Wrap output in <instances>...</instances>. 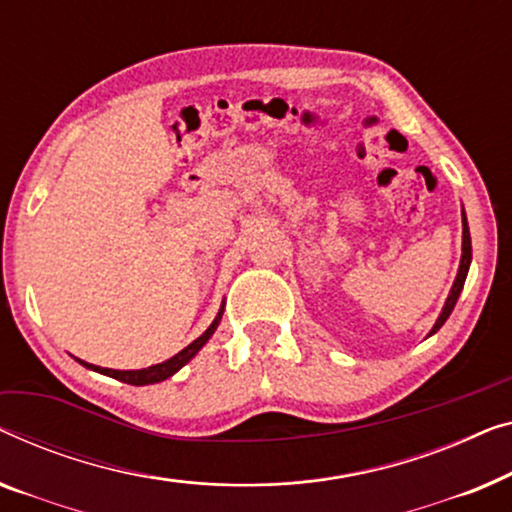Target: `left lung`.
<instances>
[{"mask_svg": "<svg viewBox=\"0 0 512 512\" xmlns=\"http://www.w3.org/2000/svg\"><path fill=\"white\" fill-rule=\"evenodd\" d=\"M469 266H471V232H469V222H466V213L462 208V259H459V269H457L455 283H452V287H450V294H448V299H445L443 311L436 318L434 327H431V331H429V336H434L436 331L445 325V320L450 318L452 308H455L459 294H462V290H464L466 276H469Z\"/></svg>", "mask_w": 512, "mask_h": 512, "instance_id": "8db88e82", "label": "left lung"}]
</instances>
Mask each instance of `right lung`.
<instances>
[{"label": "right lung", "mask_w": 512, "mask_h": 512, "mask_svg": "<svg viewBox=\"0 0 512 512\" xmlns=\"http://www.w3.org/2000/svg\"><path fill=\"white\" fill-rule=\"evenodd\" d=\"M222 313H225V304L220 306V311H218V315H215V320L211 322V327H208L204 334H201L199 338H194V341L187 345V348H183L181 352H178V355H174L171 359H167V362H162V364H153V366H148V369H136V371H118V369H104V366H95V364H88V362H83V359H78L76 357V362L78 364H83L85 369H90V371H97V373H102V376H109V378H115V380H120V383H127V385H153V383H162V380H167V378H171L174 376L176 371H181L183 366L190 362V359L197 355V352L204 348V345L208 343V338H211L213 334H215V329H218V325H220V320H222Z\"/></svg>", "instance_id": "right-lung-1"}]
</instances>
